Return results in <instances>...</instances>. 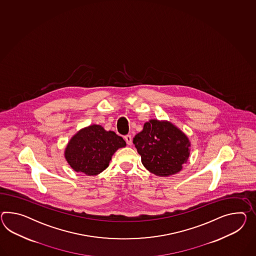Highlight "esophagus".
<instances>
[{"label":"esophagus","mask_w":256,"mask_h":256,"mask_svg":"<svg viewBox=\"0 0 256 256\" xmlns=\"http://www.w3.org/2000/svg\"><path fill=\"white\" fill-rule=\"evenodd\" d=\"M125 140L128 145H131L132 144V137H131V135H126Z\"/></svg>","instance_id":"34e87169"}]
</instances>
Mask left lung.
<instances>
[{"label":"left lung","mask_w":256,"mask_h":256,"mask_svg":"<svg viewBox=\"0 0 256 256\" xmlns=\"http://www.w3.org/2000/svg\"><path fill=\"white\" fill-rule=\"evenodd\" d=\"M144 168L159 176L176 174L190 156V142L168 121L150 119L133 138Z\"/></svg>","instance_id":"obj_1"}]
</instances>
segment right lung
I'll use <instances>...</instances> for the list:
<instances>
[{
  "label": "right lung",
  "instance_id": "add662e5",
  "mask_svg": "<svg viewBox=\"0 0 256 256\" xmlns=\"http://www.w3.org/2000/svg\"><path fill=\"white\" fill-rule=\"evenodd\" d=\"M123 138L102 126L92 125L76 132L64 150L69 166L80 174L96 176L106 170L112 156L125 147Z\"/></svg>",
  "mask_w": 256,
  "mask_h": 256
}]
</instances>
